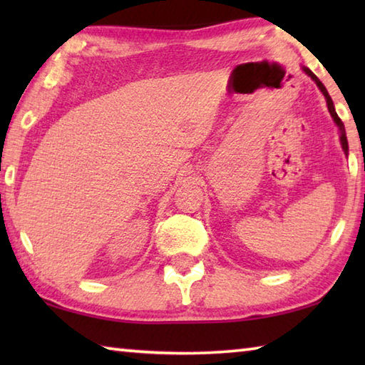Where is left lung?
Returning <instances> with one entry per match:
<instances>
[{
  "instance_id": "8db88e82",
  "label": "left lung",
  "mask_w": 365,
  "mask_h": 365,
  "mask_svg": "<svg viewBox=\"0 0 365 365\" xmlns=\"http://www.w3.org/2000/svg\"><path fill=\"white\" fill-rule=\"evenodd\" d=\"M304 72L307 73L309 77H311V78L314 80V82L317 83V86H319V88H320V91H322V93H324L325 100H327V106H329V110H330V114H331V117H333V120H335V123H336V125L339 127V133H341V146H343V150H344V153H346V154H348V140H346L344 125H343L341 119H339L338 114H336L335 106H333V101H331V98H330V95H329V91H327V88H325V86H324V83L320 82V80L316 77V73H314L312 71H309L307 67H304Z\"/></svg>"
}]
</instances>
